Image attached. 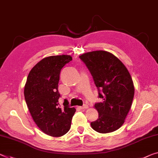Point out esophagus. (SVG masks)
<instances>
[{"label": "esophagus", "mask_w": 158, "mask_h": 158, "mask_svg": "<svg viewBox=\"0 0 158 158\" xmlns=\"http://www.w3.org/2000/svg\"><path fill=\"white\" fill-rule=\"evenodd\" d=\"M78 108L80 109V110H86V109L88 108V106L86 105V104H85V105L82 106H78Z\"/></svg>", "instance_id": "1"}]
</instances>
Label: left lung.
I'll use <instances>...</instances> for the list:
<instances>
[{"instance_id": "left-lung-1", "label": "left lung", "mask_w": 158, "mask_h": 158, "mask_svg": "<svg viewBox=\"0 0 158 158\" xmlns=\"http://www.w3.org/2000/svg\"><path fill=\"white\" fill-rule=\"evenodd\" d=\"M86 64L102 102L94 107L98 119L91 122L92 128L100 133L115 131L123 124L132 105L135 89L127 67L113 54L94 51L80 56Z\"/></svg>"}]
</instances>
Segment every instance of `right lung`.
Segmentation results:
<instances>
[{
  "instance_id": "obj_1",
  "label": "right lung",
  "mask_w": 158,
  "mask_h": 158,
  "mask_svg": "<svg viewBox=\"0 0 158 158\" xmlns=\"http://www.w3.org/2000/svg\"><path fill=\"white\" fill-rule=\"evenodd\" d=\"M72 60L70 55L45 57L34 66L24 89V95L34 121L40 130L53 137L65 135L71 128L76 109L68 104L59 106L58 91L60 70Z\"/></svg>"
}]
</instances>
